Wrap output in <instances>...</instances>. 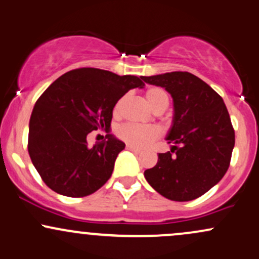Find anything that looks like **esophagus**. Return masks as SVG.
Returning <instances> with one entry per match:
<instances>
[{
  "mask_svg": "<svg viewBox=\"0 0 259 259\" xmlns=\"http://www.w3.org/2000/svg\"><path fill=\"white\" fill-rule=\"evenodd\" d=\"M126 148H127V150H131V152H133V153H136V154L142 153L141 149H138V148H136V147H132V145H127Z\"/></svg>",
  "mask_w": 259,
  "mask_h": 259,
  "instance_id": "obj_1",
  "label": "esophagus"
}]
</instances>
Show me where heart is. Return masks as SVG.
<instances>
[{"mask_svg":"<svg viewBox=\"0 0 259 259\" xmlns=\"http://www.w3.org/2000/svg\"><path fill=\"white\" fill-rule=\"evenodd\" d=\"M145 99L154 111H165L168 106V94L164 89L152 87L145 92ZM126 97H122L114 106V115L121 114ZM117 135L122 141L136 148H144L152 144L155 139L160 137V130L156 126H141V124L127 123L117 130Z\"/></svg>","mask_w":259,"mask_h":259,"instance_id":"b5f03b06","label":"heart"}]
</instances>
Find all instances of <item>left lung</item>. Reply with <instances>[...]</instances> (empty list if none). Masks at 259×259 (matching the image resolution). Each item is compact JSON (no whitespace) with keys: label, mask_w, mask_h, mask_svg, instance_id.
Returning a JSON list of instances; mask_svg holds the SVG:
<instances>
[{"label":"left lung","mask_w":259,"mask_h":259,"mask_svg":"<svg viewBox=\"0 0 259 259\" xmlns=\"http://www.w3.org/2000/svg\"><path fill=\"white\" fill-rule=\"evenodd\" d=\"M161 87L172 98V124L166 135L170 152L144 177L165 198L187 202L215 186L230 164L235 132L223 98L207 83L188 72L142 77Z\"/></svg>","instance_id":"left-lung-1"}]
</instances>
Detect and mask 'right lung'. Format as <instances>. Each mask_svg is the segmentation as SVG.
Segmentation results:
<instances>
[{
  "label": "right lung",
  "mask_w": 259,
  "mask_h": 259,
  "mask_svg": "<svg viewBox=\"0 0 259 259\" xmlns=\"http://www.w3.org/2000/svg\"><path fill=\"white\" fill-rule=\"evenodd\" d=\"M135 88H144L137 75L79 68L57 78L37 99L29 121L28 150L52 191L84 197L106 184L126 147L110 133L112 110ZM98 128L107 131L106 139L89 147L86 136Z\"/></svg>",
  "instance_id": "obj_1"
}]
</instances>
